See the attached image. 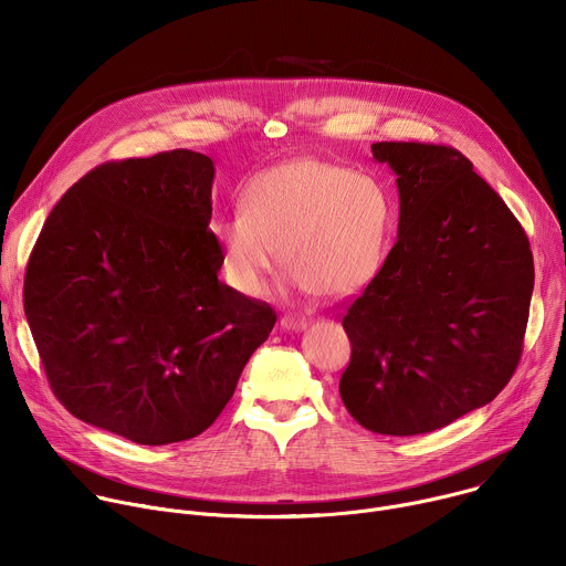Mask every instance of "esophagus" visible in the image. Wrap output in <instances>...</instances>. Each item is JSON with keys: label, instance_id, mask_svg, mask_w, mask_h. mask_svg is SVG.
<instances>
[{"label": "esophagus", "instance_id": "1", "mask_svg": "<svg viewBox=\"0 0 566 566\" xmlns=\"http://www.w3.org/2000/svg\"><path fill=\"white\" fill-rule=\"evenodd\" d=\"M280 327L284 332H302V329H306V319L300 315H284L280 319Z\"/></svg>", "mask_w": 566, "mask_h": 566}]
</instances>
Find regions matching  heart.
Listing matches in <instances>:
<instances>
[{
  "label": "heart",
  "mask_w": 566,
  "mask_h": 566,
  "mask_svg": "<svg viewBox=\"0 0 566 566\" xmlns=\"http://www.w3.org/2000/svg\"><path fill=\"white\" fill-rule=\"evenodd\" d=\"M391 230V203L369 177L317 158L255 175L241 210L221 217L214 241L228 282L260 297L280 262L297 293L347 297L380 271Z\"/></svg>",
  "instance_id": "heart-1"
}]
</instances>
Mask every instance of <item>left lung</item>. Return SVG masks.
Here are the masks:
<instances>
[{
	"instance_id": "obj_1",
	"label": "left lung",
	"mask_w": 566,
	"mask_h": 566,
	"mask_svg": "<svg viewBox=\"0 0 566 566\" xmlns=\"http://www.w3.org/2000/svg\"><path fill=\"white\" fill-rule=\"evenodd\" d=\"M371 154L396 177L398 239L343 317L352 360L340 396L376 434H426L511 380L533 255L520 221L461 151L374 143Z\"/></svg>"
}]
</instances>
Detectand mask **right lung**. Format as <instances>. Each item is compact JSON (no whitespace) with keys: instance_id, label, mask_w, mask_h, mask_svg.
I'll return each instance as SVG.
<instances>
[{"instance_id":"obj_1","label":"right lung","mask_w":566,"mask_h":566,"mask_svg":"<svg viewBox=\"0 0 566 566\" xmlns=\"http://www.w3.org/2000/svg\"><path fill=\"white\" fill-rule=\"evenodd\" d=\"M212 158L105 164L55 203L24 311L49 385L80 421L140 446L208 430L275 311L219 282Z\"/></svg>"}]
</instances>
